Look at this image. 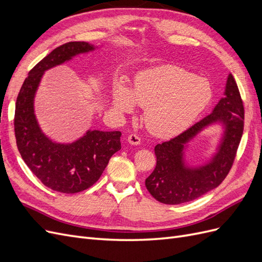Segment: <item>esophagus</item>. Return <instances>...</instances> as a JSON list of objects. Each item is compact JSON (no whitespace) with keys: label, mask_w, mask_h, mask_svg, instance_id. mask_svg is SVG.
<instances>
[{"label":"esophagus","mask_w":262,"mask_h":262,"mask_svg":"<svg viewBox=\"0 0 262 262\" xmlns=\"http://www.w3.org/2000/svg\"><path fill=\"white\" fill-rule=\"evenodd\" d=\"M128 142L131 145H139L141 143V138L137 133H132L128 137Z\"/></svg>","instance_id":"1"}]
</instances>
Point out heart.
Masks as SVG:
<instances>
[{"label":"heart","instance_id":"heart-1","mask_svg":"<svg viewBox=\"0 0 262 262\" xmlns=\"http://www.w3.org/2000/svg\"><path fill=\"white\" fill-rule=\"evenodd\" d=\"M213 98L211 83L176 67L162 66L138 73L132 87L119 81L113 87L112 102L120 113L145 108L147 129L161 138L187 130Z\"/></svg>","mask_w":262,"mask_h":262}]
</instances>
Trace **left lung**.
<instances>
[{"mask_svg":"<svg viewBox=\"0 0 262 262\" xmlns=\"http://www.w3.org/2000/svg\"><path fill=\"white\" fill-rule=\"evenodd\" d=\"M219 123L224 134L217 152L203 165L189 166L184 150L190 140L210 125ZM244 130V105L235 82L229 73L224 96L213 112L188 130L154 148L156 167L145 179L148 192L165 204L192 201L221 185L231 170Z\"/></svg>","mask_w":262,"mask_h":262,"instance_id":"obj_1","label":"left lung"}]
</instances>
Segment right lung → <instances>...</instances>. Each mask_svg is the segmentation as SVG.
<instances>
[{"label": "right lung", "instance_id": "1", "mask_svg": "<svg viewBox=\"0 0 262 262\" xmlns=\"http://www.w3.org/2000/svg\"><path fill=\"white\" fill-rule=\"evenodd\" d=\"M96 48L85 41L55 48L30 70L16 99L14 129L17 148L34 175L54 191L76 193L90 188L104 172L110 157L121 148L119 131L87 130L72 143H58L42 132L35 115V95L46 71Z\"/></svg>", "mask_w": 262, "mask_h": 262}]
</instances>
